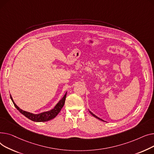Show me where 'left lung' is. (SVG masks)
Wrapping results in <instances>:
<instances>
[{
    "label": "left lung",
    "mask_w": 154,
    "mask_h": 154,
    "mask_svg": "<svg viewBox=\"0 0 154 154\" xmlns=\"http://www.w3.org/2000/svg\"><path fill=\"white\" fill-rule=\"evenodd\" d=\"M89 112H90V113H91V115H93V116H94V117H96V118H97V119H99V120H101V121H103V119H100V118H99V117H97V116H96V115H94V114H93V112H91V111H89Z\"/></svg>",
    "instance_id": "8db88e82"
}]
</instances>
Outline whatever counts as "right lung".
Here are the masks:
<instances>
[{
	"label": "right lung",
	"instance_id": "right-lung-1",
	"mask_svg": "<svg viewBox=\"0 0 154 154\" xmlns=\"http://www.w3.org/2000/svg\"><path fill=\"white\" fill-rule=\"evenodd\" d=\"M66 93H67V92L65 93L64 96L61 98V100L57 104V105L55 106V107H54L53 109H52L51 110H50L49 111L41 112V113L37 114H32L29 112H26V111H23L22 109H20V108L18 107L16 105V104L14 103L11 94H10V96H11V99H12V101L15 107L17 109V110H19L20 113H22L23 116H25L26 117H27V118L30 119L31 121H35V122H46V121H48L53 118H55V117L58 115V114L60 112V111L62 109V107L65 104V99H66Z\"/></svg>",
	"mask_w": 154,
	"mask_h": 154
}]
</instances>
